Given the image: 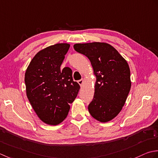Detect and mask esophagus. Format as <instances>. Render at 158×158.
<instances>
[{"instance_id": "34e87169", "label": "esophagus", "mask_w": 158, "mask_h": 158, "mask_svg": "<svg viewBox=\"0 0 158 158\" xmlns=\"http://www.w3.org/2000/svg\"><path fill=\"white\" fill-rule=\"evenodd\" d=\"M78 84L79 85H80V86H82V85H83V83H84V79H81V80H78Z\"/></svg>"}]
</instances>
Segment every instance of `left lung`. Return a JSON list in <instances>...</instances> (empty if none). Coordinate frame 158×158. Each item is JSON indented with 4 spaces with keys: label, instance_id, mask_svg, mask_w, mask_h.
I'll return each instance as SVG.
<instances>
[{
    "label": "left lung",
    "instance_id": "1",
    "mask_svg": "<svg viewBox=\"0 0 158 158\" xmlns=\"http://www.w3.org/2000/svg\"><path fill=\"white\" fill-rule=\"evenodd\" d=\"M73 48L91 61L96 76L94 97L88 106L89 113L102 123L111 121L122 110L130 91L128 63L107 43L76 44Z\"/></svg>",
    "mask_w": 158,
    "mask_h": 158
}]
</instances>
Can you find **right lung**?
I'll use <instances>...</instances> for the list:
<instances>
[{
  "instance_id": "1",
  "label": "right lung",
  "mask_w": 158,
  "mask_h": 158,
  "mask_svg": "<svg viewBox=\"0 0 158 158\" xmlns=\"http://www.w3.org/2000/svg\"><path fill=\"white\" fill-rule=\"evenodd\" d=\"M70 45L56 44L38 52L25 73L27 96L44 123L56 125L67 117L69 104L74 101L80 85L69 67L60 69Z\"/></svg>"
}]
</instances>
